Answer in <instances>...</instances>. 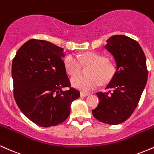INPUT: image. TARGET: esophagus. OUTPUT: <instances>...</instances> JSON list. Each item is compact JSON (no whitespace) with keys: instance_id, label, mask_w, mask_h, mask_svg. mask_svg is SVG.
<instances>
[{"instance_id":"1","label":"esophagus","mask_w":154,"mask_h":154,"mask_svg":"<svg viewBox=\"0 0 154 154\" xmlns=\"http://www.w3.org/2000/svg\"><path fill=\"white\" fill-rule=\"evenodd\" d=\"M90 94H88V93H82V92H81L80 93V95L82 97H85V96H88V95H89Z\"/></svg>"}]
</instances>
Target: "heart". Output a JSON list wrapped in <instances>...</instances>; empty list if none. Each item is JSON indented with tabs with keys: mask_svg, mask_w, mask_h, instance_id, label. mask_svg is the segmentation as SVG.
I'll list each match as a JSON object with an SVG mask.
<instances>
[{
	"mask_svg": "<svg viewBox=\"0 0 154 154\" xmlns=\"http://www.w3.org/2000/svg\"><path fill=\"white\" fill-rule=\"evenodd\" d=\"M81 62L85 66H91L88 77H77L72 79V85L82 93H88L95 89L100 82L106 85L117 74V66L114 62L108 61L107 56L96 52H86L79 55ZM66 71L72 77L78 75L81 70V63L77 56L68 55L64 60Z\"/></svg>",
	"mask_w": 154,
	"mask_h": 154,
	"instance_id": "1",
	"label": "heart"
}]
</instances>
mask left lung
Returning <instances> with one entry per match:
<instances>
[{"instance_id": "1", "label": "left lung", "mask_w": 154, "mask_h": 154, "mask_svg": "<svg viewBox=\"0 0 154 154\" xmlns=\"http://www.w3.org/2000/svg\"><path fill=\"white\" fill-rule=\"evenodd\" d=\"M106 42L105 48L114 56L118 71L106 88L110 91L96 93L100 102L92 113L101 122L119 125L137 107L147 82L148 69L143 51L136 40L116 35Z\"/></svg>"}]
</instances>
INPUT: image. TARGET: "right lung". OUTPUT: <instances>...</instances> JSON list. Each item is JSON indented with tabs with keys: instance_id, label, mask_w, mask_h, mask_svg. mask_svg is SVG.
<instances>
[{
	"instance_id": "obj_1",
	"label": "right lung",
	"mask_w": 154,
	"mask_h": 154,
	"mask_svg": "<svg viewBox=\"0 0 154 154\" xmlns=\"http://www.w3.org/2000/svg\"><path fill=\"white\" fill-rule=\"evenodd\" d=\"M63 48L32 39L19 48L12 61L14 97L23 114L43 128L64 122L79 97L71 87L62 59ZM63 87H69L63 91Z\"/></svg>"
}]
</instances>
